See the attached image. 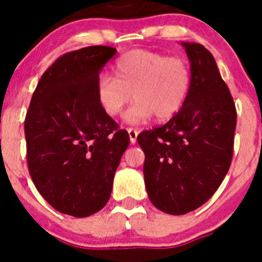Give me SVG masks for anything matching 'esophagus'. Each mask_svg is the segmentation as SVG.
<instances>
[{
    "label": "esophagus",
    "instance_id": "1",
    "mask_svg": "<svg viewBox=\"0 0 262 262\" xmlns=\"http://www.w3.org/2000/svg\"><path fill=\"white\" fill-rule=\"evenodd\" d=\"M126 130H128L129 138H130V143L136 144L137 137H138V130H137V129H134V128H128Z\"/></svg>",
    "mask_w": 262,
    "mask_h": 262
}]
</instances>
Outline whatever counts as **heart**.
Listing matches in <instances>:
<instances>
[{
	"label": "heart",
	"instance_id": "heart-1",
	"mask_svg": "<svg viewBox=\"0 0 262 262\" xmlns=\"http://www.w3.org/2000/svg\"><path fill=\"white\" fill-rule=\"evenodd\" d=\"M114 77L97 78L96 99L106 115L115 118L134 99L125 120L139 124L152 115L166 120L180 112L190 89L192 75L189 63L180 57H168L152 50L136 49L115 62Z\"/></svg>",
	"mask_w": 262,
	"mask_h": 262
}]
</instances>
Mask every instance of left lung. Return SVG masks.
<instances>
[{
    "instance_id": "8db88e82",
    "label": "left lung",
    "mask_w": 262,
    "mask_h": 262,
    "mask_svg": "<svg viewBox=\"0 0 262 262\" xmlns=\"http://www.w3.org/2000/svg\"><path fill=\"white\" fill-rule=\"evenodd\" d=\"M192 82L180 112L137 138L146 155L144 182L157 209L181 215L202 207L226 178L233 157L237 112L212 53L182 43Z\"/></svg>"
}]
</instances>
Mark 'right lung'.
<instances>
[{
	"label": "right lung",
	"mask_w": 262,
	"mask_h": 262,
	"mask_svg": "<svg viewBox=\"0 0 262 262\" xmlns=\"http://www.w3.org/2000/svg\"><path fill=\"white\" fill-rule=\"evenodd\" d=\"M113 47L68 52L44 72L25 118L26 161L36 190L58 212L84 218L106 205L126 130L96 99L97 78Z\"/></svg>",
	"instance_id": "add662e5"
}]
</instances>
